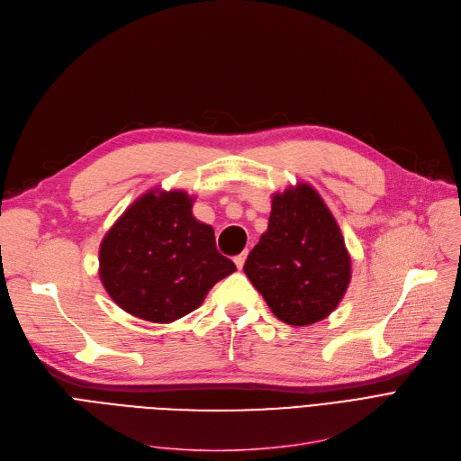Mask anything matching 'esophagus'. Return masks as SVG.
Listing matches in <instances>:
<instances>
[{"label":"esophagus","instance_id":"34e87169","mask_svg":"<svg viewBox=\"0 0 461 461\" xmlns=\"http://www.w3.org/2000/svg\"><path fill=\"white\" fill-rule=\"evenodd\" d=\"M245 259H247V252H243V254H239V256L233 258V261H235V265H237V269H243Z\"/></svg>","mask_w":461,"mask_h":461}]
</instances>
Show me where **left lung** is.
<instances>
[{"mask_svg":"<svg viewBox=\"0 0 461 461\" xmlns=\"http://www.w3.org/2000/svg\"><path fill=\"white\" fill-rule=\"evenodd\" d=\"M243 271L287 325L321 321L340 304L351 280V258L316 188L299 183L275 194L267 231Z\"/></svg>","mask_w":461,"mask_h":461,"instance_id":"8db88e82","label":"left lung"}]
</instances>
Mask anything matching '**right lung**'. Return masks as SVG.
<instances>
[{"mask_svg": "<svg viewBox=\"0 0 461 461\" xmlns=\"http://www.w3.org/2000/svg\"><path fill=\"white\" fill-rule=\"evenodd\" d=\"M192 202L185 190H149L104 235L101 282L131 316L172 323L235 271V263L216 250L214 230L194 218Z\"/></svg>", "mask_w": 461, "mask_h": 461, "instance_id": "add662e5", "label": "right lung"}]
</instances>
